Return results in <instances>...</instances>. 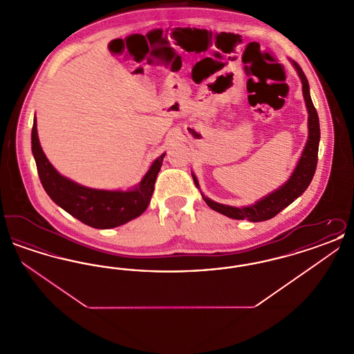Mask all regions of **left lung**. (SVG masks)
I'll use <instances>...</instances> for the list:
<instances>
[{"instance_id":"1","label":"left lung","mask_w":354,"mask_h":354,"mask_svg":"<svg viewBox=\"0 0 354 354\" xmlns=\"http://www.w3.org/2000/svg\"><path fill=\"white\" fill-rule=\"evenodd\" d=\"M293 66L296 68L301 78L304 100L306 103L308 114H309V122H308L309 136H308V142L304 149L303 155L299 160L297 167L293 171L292 176L289 178L286 185L279 188L277 191L270 194L267 198L261 199L260 202L250 207L237 208L231 205H224V204L212 202L202 194L203 199L207 203L208 207H211L214 211L220 212L231 219L250 220V221H264V220L272 219L290 203L295 202V199H297L303 194L313 179V175L317 167V160H319L317 156H319V143H320V122H319L317 111L313 106V102L310 100L308 80L301 68L296 62H293ZM194 182L196 187H199L195 176H194Z\"/></svg>"}]
</instances>
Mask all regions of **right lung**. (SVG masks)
Returning <instances> with one entry per match:
<instances>
[{
    "label": "right lung",
    "mask_w": 354,
    "mask_h": 354,
    "mask_svg": "<svg viewBox=\"0 0 354 354\" xmlns=\"http://www.w3.org/2000/svg\"><path fill=\"white\" fill-rule=\"evenodd\" d=\"M32 151L39 180L51 201L75 219L100 230L122 225L146 211L151 199L158 172L166 155H160L152 163L142 182L134 189L122 192L87 188L59 175L39 146L35 118L32 130Z\"/></svg>",
    "instance_id": "obj_1"
}]
</instances>
